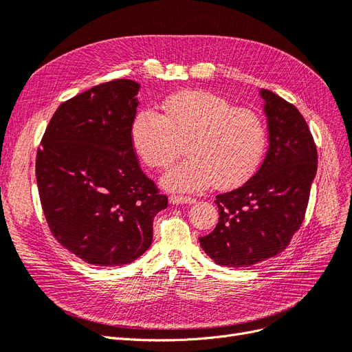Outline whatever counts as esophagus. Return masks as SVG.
I'll list each match as a JSON object with an SVG mask.
<instances>
[{
	"label": "esophagus",
	"mask_w": 352,
	"mask_h": 352,
	"mask_svg": "<svg viewBox=\"0 0 352 352\" xmlns=\"http://www.w3.org/2000/svg\"><path fill=\"white\" fill-rule=\"evenodd\" d=\"M195 202H196V199L188 197V196L173 195V196L169 197V204H173V205H192Z\"/></svg>",
	"instance_id": "1"
}]
</instances>
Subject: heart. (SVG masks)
Masks as SVG:
<instances>
[{
	"mask_svg": "<svg viewBox=\"0 0 352 352\" xmlns=\"http://www.w3.org/2000/svg\"><path fill=\"white\" fill-rule=\"evenodd\" d=\"M164 115L143 109L131 125L133 144L143 162L166 168L183 152V162L169 169L162 184L173 192H200L209 186L230 188L254 174L265 148V125L254 110L228 100L184 91L164 103Z\"/></svg>",
	"mask_w": 352,
	"mask_h": 352,
	"instance_id": "obj_1",
	"label": "heart"
}]
</instances>
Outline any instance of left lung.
Returning a JSON list of instances; mask_svg holds the SVG:
<instances>
[{"mask_svg": "<svg viewBox=\"0 0 352 352\" xmlns=\"http://www.w3.org/2000/svg\"><path fill=\"white\" fill-rule=\"evenodd\" d=\"M268 124V152L248 182L218 195V224L199 237L218 265L249 267L283 252L302 224L311 183L317 173V147L299 110L261 89Z\"/></svg>", "mask_w": 352, "mask_h": 352, "instance_id": "obj_1", "label": "left lung"}]
</instances>
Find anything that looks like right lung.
Here are the masks:
<instances>
[{
  "label": "right lung",
  "mask_w": 352,
  "mask_h": 352,
  "mask_svg": "<svg viewBox=\"0 0 352 352\" xmlns=\"http://www.w3.org/2000/svg\"><path fill=\"white\" fill-rule=\"evenodd\" d=\"M140 84L115 79L62 103L38 147L41 206L57 242L93 265L133 263L168 197L140 168L131 125Z\"/></svg>",
  "instance_id": "1"
}]
</instances>
